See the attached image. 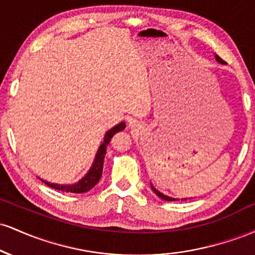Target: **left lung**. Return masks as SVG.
Listing matches in <instances>:
<instances>
[{
    "mask_svg": "<svg viewBox=\"0 0 255 255\" xmlns=\"http://www.w3.org/2000/svg\"><path fill=\"white\" fill-rule=\"evenodd\" d=\"M216 60H217L218 61V62H221V63H225L224 62V61L223 60H222V58L221 57H219V56H216ZM151 187H152V189H153V192L154 193H156V194L158 195V197H159L160 199H163V200H166V201H174V200H176V199H172V198H169V197H166V195H164V194H162V193H160V192H158L157 191V189L156 188H154V187L153 186H152V184H151Z\"/></svg>",
    "mask_w": 255,
    "mask_h": 255,
    "instance_id": "1",
    "label": "left lung"
}]
</instances>
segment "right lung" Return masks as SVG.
<instances>
[{"instance_id": "add662e5", "label": "right lung", "mask_w": 255, "mask_h": 255, "mask_svg": "<svg viewBox=\"0 0 255 255\" xmlns=\"http://www.w3.org/2000/svg\"><path fill=\"white\" fill-rule=\"evenodd\" d=\"M126 127L125 122H121V124L116 126V127L111 128V129L105 134L104 141L103 144L101 145L99 147L97 157H96L95 163H93L92 168L89 171V174L85 176L83 180L79 181L78 183L72 184V186H60V184H54V183H49L45 182L49 187L51 188L57 189V191H62V192H69V193H86L89 192L90 189H92L93 187L96 186L99 182L102 177V172H103V164H104V157H105V152H107V145L109 144L111 137H113L114 134H116L120 130H124Z\"/></svg>"}]
</instances>
